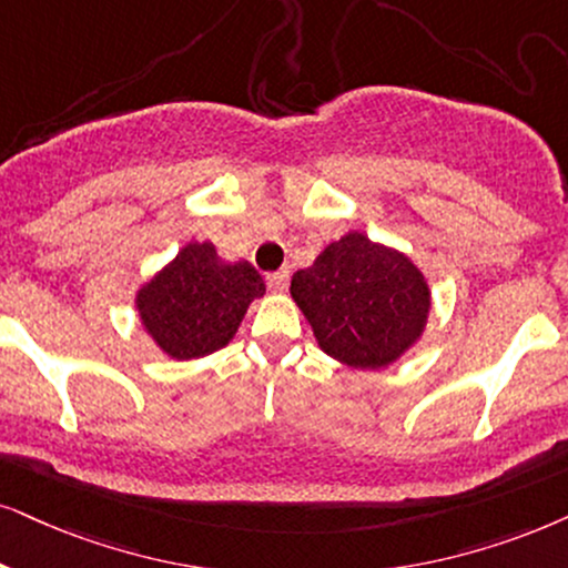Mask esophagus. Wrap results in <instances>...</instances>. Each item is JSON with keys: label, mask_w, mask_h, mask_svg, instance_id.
<instances>
[{"label": "esophagus", "mask_w": 568, "mask_h": 568, "mask_svg": "<svg viewBox=\"0 0 568 568\" xmlns=\"http://www.w3.org/2000/svg\"><path fill=\"white\" fill-rule=\"evenodd\" d=\"M288 280H291L288 270H277V272H270V275H267V285L275 293H283L285 288H288Z\"/></svg>", "instance_id": "1"}]
</instances>
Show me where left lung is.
Masks as SVG:
<instances>
[{"label": "left lung", "mask_w": 568, "mask_h": 568, "mask_svg": "<svg viewBox=\"0 0 568 568\" xmlns=\"http://www.w3.org/2000/svg\"><path fill=\"white\" fill-rule=\"evenodd\" d=\"M320 348L354 369L398 362L425 333L429 285L398 248L346 233L291 280Z\"/></svg>", "instance_id": "left-lung-1"}]
</instances>
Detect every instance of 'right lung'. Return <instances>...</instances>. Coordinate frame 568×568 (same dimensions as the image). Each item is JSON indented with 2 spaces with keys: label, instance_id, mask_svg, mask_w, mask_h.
I'll return each mask as SVG.
<instances>
[{
  "label": "right lung",
  "instance_id": "add662e5",
  "mask_svg": "<svg viewBox=\"0 0 568 568\" xmlns=\"http://www.w3.org/2000/svg\"><path fill=\"white\" fill-rule=\"evenodd\" d=\"M248 262H222L214 243L191 241L135 293L141 325L164 354L189 362L225 348L246 308L264 296Z\"/></svg>",
  "mask_w": 568,
  "mask_h": 568
}]
</instances>
